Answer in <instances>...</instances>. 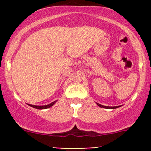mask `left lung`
<instances>
[{
    "label": "left lung",
    "mask_w": 151,
    "mask_h": 151,
    "mask_svg": "<svg viewBox=\"0 0 151 151\" xmlns=\"http://www.w3.org/2000/svg\"><path fill=\"white\" fill-rule=\"evenodd\" d=\"M96 104H97L99 106L101 107V108H105V109H116V108H119V107H120L121 106H103L101 104H98L96 103Z\"/></svg>",
    "instance_id": "8db88e82"
}]
</instances>
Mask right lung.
<instances>
[{"instance_id": "obj_1", "label": "right lung", "mask_w": 151, "mask_h": 151, "mask_svg": "<svg viewBox=\"0 0 151 151\" xmlns=\"http://www.w3.org/2000/svg\"><path fill=\"white\" fill-rule=\"evenodd\" d=\"M56 102H57V101H55L52 102V103L50 104L44 105V106H35V105H32V104H28V105L30 106H32V107H33V108H35L37 109H46L50 108L51 106H52L55 104Z\"/></svg>"}]
</instances>
